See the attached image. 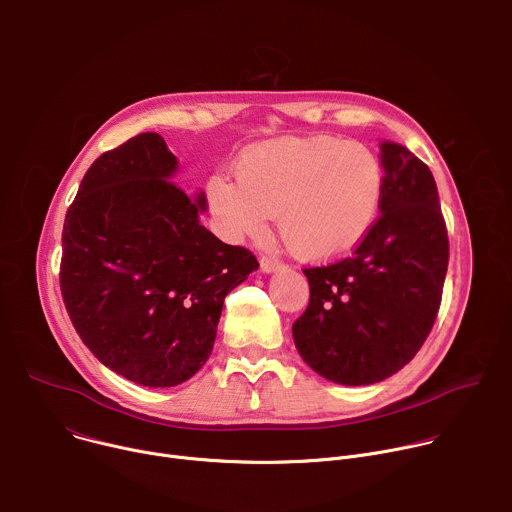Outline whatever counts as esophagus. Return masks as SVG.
<instances>
[{
  "label": "esophagus",
  "instance_id": "1",
  "mask_svg": "<svg viewBox=\"0 0 512 512\" xmlns=\"http://www.w3.org/2000/svg\"><path fill=\"white\" fill-rule=\"evenodd\" d=\"M279 261L271 259V257H261V271L263 273H273V271H279Z\"/></svg>",
  "mask_w": 512,
  "mask_h": 512
}]
</instances>
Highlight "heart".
<instances>
[{
	"label": "heart",
	"instance_id": "1",
	"mask_svg": "<svg viewBox=\"0 0 512 512\" xmlns=\"http://www.w3.org/2000/svg\"><path fill=\"white\" fill-rule=\"evenodd\" d=\"M385 194L379 156L358 141L277 137L251 145L237 176L216 174L208 200L223 231L261 235L273 212L300 259L324 263L352 253L373 231Z\"/></svg>",
	"mask_w": 512,
	"mask_h": 512
}]
</instances>
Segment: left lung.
<instances>
[{
  "label": "left lung",
  "instance_id": "left-lung-1",
  "mask_svg": "<svg viewBox=\"0 0 512 512\" xmlns=\"http://www.w3.org/2000/svg\"><path fill=\"white\" fill-rule=\"evenodd\" d=\"M379 158V221L348 259L304 269L310 304L291 326L308 367L348 387L385 381L417 354L448 271V231L429 168L395 141H381Z\"/></svg>",
  "mask_w": 512,
  "mask_h": 512
}]
</instances>
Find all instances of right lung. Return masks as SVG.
I'll list each match as a JSON object with an SVG mask.
<instances>
[{
  "label": "right lung",
  "mask_w": 512,
  "mask_h": 512,
  "mask_svg": "<svg viewBox=\"0 0 512 512\" xmlns=\"http://www.w3.org/2000/svg\"><path fill=\"white\" fill-rule=\"evenodd\" d=\"M178 158L139 133L87 170L62 229L60 289L85 346L143 387H176L208 360L229 291L259 267L200 225L204 192L176 186Z\"/></svg>",
  "instance_id": "obj_1"
}]
</instances>
